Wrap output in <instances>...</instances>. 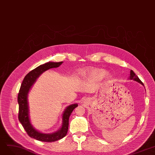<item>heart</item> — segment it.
<instances>
[{
  "label": "heart",
  "instance_id": "1",
  "mask_svg": "<svg viewBox=\"0 0 155 155\" xmlns=\"http://www.w3.org/2000/svg\"><path fill=\"white\" fill-rule=\"evenodd\" d=\"M83 74L87 75L89 78L93 81H100L104 78H108L109 77V74L108 73L106 72L105 70H102V69H89V70H85L82 72Z\"/></svg>",
  "mask_w": 155,
  "mask_h": 155
}]
</instances>
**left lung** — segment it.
<instances>
[{
    "label": "left lung",
    "mask_w": 155,
    "mask_h": 155,
    "mask_svg": "<svg viewBox=\"0 0 155 155\" xmlns=\"http://www.w3.org/2000/svg\"><path fill=\"white\" fill-rule=\"evenodd\" d=\"M129 78L130 80H133V81H136L137 82L141 84L142 85H144V84H143V83L141 82V81L139 79V78L136 75L135 73L132 70H130V74Z\"/></svg>",
    "instance_id": "left-lung-1"
}]
</instances>
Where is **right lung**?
Segmentation results:
<instances>
[{"mask_svg": "<svg viewBox=\"0 0 155 155\" xmlns=\"http://www.w3.org/2000/svg\"><path fill=\"white\" fill-rule=\"evenodd\" d=\"M63 62H48L40 65L31 71L24 78L18 95V103L19 105L18 119L26 131L27 134L31 138L39 141L51 142L61 139L64 137L68 132L69 118L73 110L77 107V104H74L68 106L62 114V123L61 128L55 132L51 134H43L33 127L29 117V108L28 103V94L32 85L36 81V79L43 72L49 69L57 68L62 64Z\"/></svg>", "mask_w": 155, "mask_h": 155, "instance_id": "obj_1", "label": "right lung"}]
</instances>
